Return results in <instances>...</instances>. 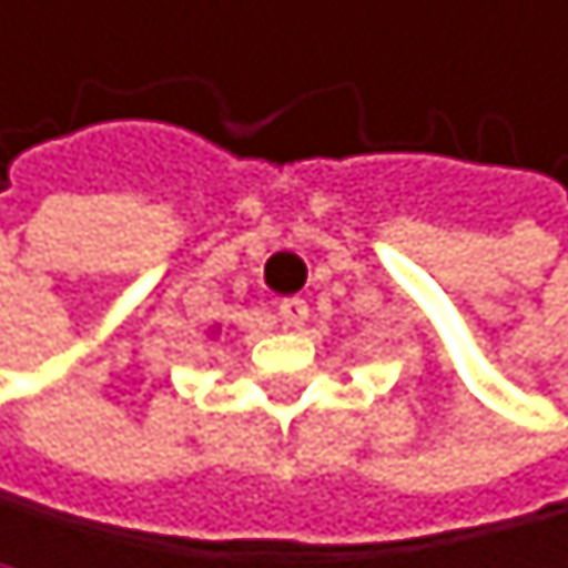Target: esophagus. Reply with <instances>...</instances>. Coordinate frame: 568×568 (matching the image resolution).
Returning <instances> with one entry per match:
<instances>
[{"label":"esophagus","instance_id":"esophagus-1","mask_svg":"<svg viewBox=\"0 0 568 568\" xmlns=\"http://www.w3.org/2000/svg\"><path fill=\"white\" fill-rule=\"evenodd\" d=\"M278 315H282L286 326H304L307 301H304V296H282V301H278Z\"/></svg>","mask_w":568,"mask_h":568}]
</instances>
